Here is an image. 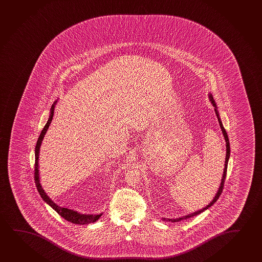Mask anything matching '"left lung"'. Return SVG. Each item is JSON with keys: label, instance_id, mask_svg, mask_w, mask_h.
I'll list each match as a JSON object with an SVG mask.
<instances>
[{"label": "left lung", "instance_id": "obj_1", "mask_svg": "<svg viewBox=\"0 0 262 262\" xmlns=\"http://www.w3.org/2000/svg\"><path fill=\"white\" fill-rule=\"evenodd\" d=\"M209 99H210V101L212 102V105L214 107V111H215V114H216L217 118H218V121H219V124H220L221 129H222V133H223V135L224 137V140H225V142H226V157H225V164H224V174H223V178H222V180H221L220 186H219V188L217 190V193H215V195H214V198L212 199V202L209 204V205H206L205 207H204L203 209H200V210H198L196 212H192V213H189V214H187V215H185V216L179 217V218H174V219H167V218H162L163 221H169V222H172V223H177V222H180V221L186 220V219H188L190 217L195 216V215H198L199 213H201V212H204L205 210H207L209 207H211L215 202L218 200V198L221 195V193L223 192V189H224V180H225V178H226V172H227V166H228V161H229V159H230V154H231V149H230V142H229V138H228L227 133H226V130L224 129V125H223V123H222V121H221L220 115H219V113H218V110H217V105L215 102H214V100H213V97H212V94H209L208 95Z\"/></svg>", "mask_w": 262, "mask_h": 262}]
</instances>
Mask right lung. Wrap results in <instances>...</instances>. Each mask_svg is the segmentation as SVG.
<instances>
[{
    "label": "right lung",
    "mask_w": 262,
    "mask_h": 262,
    "mask_svg": "<svg viewBox=\"0 0 262 262\" xmlns=\"http://www.w3.org/2000/svg\"><path fill=\"white\" fill-rule=\"evenodd\" d=\"M57 101L54 102L50 109V117L49 120L47 121L46 125L44 126V128L41 130L40 135L38 137V141H37V144H36V148H35V183H36V186H37V189H38V193L40 194L42 199L51 206L52 208L56 211V212L60 215L61 217H63L64 220L69 221L70 223L75 224H92V223H95L96 221L98 220L100 217L102 216V213L100 214H83V213H80V212H76L75 210H71V209L64 208V207H61L58 206L57 204H55L50 196L47 194L45 192V190L42 188L41 184H40V179H39V172H38V155H39V149H40V146H41L42 141L44 139L47 130L50 127L51 121L53 119L54 115V109L55 106L57 104Z\"/></svg>",
    "instance_id": "add662e5"
}]
</instances>
